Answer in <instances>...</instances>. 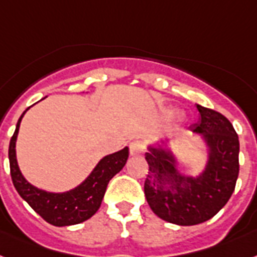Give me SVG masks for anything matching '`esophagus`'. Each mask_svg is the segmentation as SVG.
<instances>
[{"mask_svg":"<svg viewBox=\"0 0 257 257\" xmlns=\"http://www.w3.org/2000/svg\"><path fill=\"white\" fill-rule=\"evenodd\" d=\"M146 151V146L143 142L134 141L130 143V155L131 156H138V155H143Z\"/></svg>","mask_w":257,"mask_h":257,"instance_id":"esophagus-1","label":"esophagus"}]
</instances>
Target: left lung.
Instances as JSON below:
<instances>
[{
  "label": "left lung",
  "instance_id": "1",
  "mask_svg": "<svg viewBox=\"0 0 257 257\" xmlns=\"http://www.w3.org/2000/svg\"><path fill=\"white\" fill-rule=\"evenodd\" d=\"M200 120L190 127L207 146L206 167L198 176L181 175L168 148L148 147L144 194L156 215L180 226L206 222L230 200L239 175V138L230 120L197 105Z\"/></svg>",
  "mask_w": 257,
  "mask_h": 257
}]
</instances>
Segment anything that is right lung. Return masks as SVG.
Returning <instances> with one entry per match:
<instances>
[{"instance_id": "obj_1", "label": "right lung", "mask_w": 257, "mask_h": 257, "mask_svg": "<svg viewBox=\"0 0 257 257\" xmlns=\"http://www.w3.org/2000/svg\"><path fill=\"white\" fill-rule=\"evenodd\" d=\"M29 109L30 107H27L22 115L19 116L16 131L10 139V175L14 188L19 193V196L50 224L63 227L81 223L97 213L105 196L107 184L126 164L128 159V148L124 147L120 151L101 159L85 181H82L75 189L64 193H51L38 189L23 177L19 171L16 155V142L19 124Z\"/></svg>"}]
</instances>
